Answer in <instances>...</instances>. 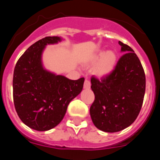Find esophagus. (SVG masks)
<instances>
[{"label":"esophagus","mask_w":160,"mask_h":160,"mask_svg":"<svg viewBox=\"0 0 160 160\" xmlns=\"http://www.w3.org/2000/svg\"><path fill=\"white\" fill-rule=\"evenodd\" d=\"M90 87V82L87 79H86L84 82V88L85 89H89Z\"/></svg>","instance_id":"1"}]
</instances>
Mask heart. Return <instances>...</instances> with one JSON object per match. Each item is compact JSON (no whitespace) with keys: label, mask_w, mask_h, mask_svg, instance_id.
Listing matches in <instances>:
<instances>
[{"label":"heart","mask_w":160,"mask_h":160,"mask_svg":"<svg viewBox=\"0 0 160 160\" xmlns=\"http://www.w3.org/2000/svg\"><path fill=\"white\" fill-rule=\"evenodd\" d=\"M117 56L113 50H107L105 52L100 51L94 54L90 61V65L94 67V73L98 77H104L109 75L116 66Z\"/></svg>","instance_id":"obj_1"}]
</instances>
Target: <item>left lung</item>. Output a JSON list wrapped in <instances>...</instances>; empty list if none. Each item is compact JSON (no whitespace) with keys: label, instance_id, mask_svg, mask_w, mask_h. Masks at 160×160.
Wrapping results in <instances>:
<instances>
[{"label":"left lung","instance_id":"left-lung-1","mask_svg":"<svg viewBox=\"0 0 160 160\" xmlns=\"http://www.w3.org/2000/svg\"><path fill=\"white\" fill-rule=\"evenodd\" d=\"M124 52L114 70L101 80L92 77L94 101L90 113L94 126L106 132H117L135 122L142 108L146 77L140 61L129 46L118 42Z\"/></svg>","mask_w":160,"mask_h":160}]
</instances>
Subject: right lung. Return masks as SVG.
<instances>
[{
  "instance_id": "right-lung-1",
  "label": "right lung",
  "mask_w": 160,
  "mask_h": 160,
  "mask_svg": "<svg viewBox=\"0 0 160 160\" xmlns=\"http://www.w3.org/2000/svg\"><path fill=\"white\" fill-rule=\"evenodd\" d=\"M58 37H46L29 46L18 59L13 72L12 95L15 109L22 122L39 131L60 123L69 103L81 93L84 78L70 80L43 69L41 55L47 44Z\"/></svg>"
}]
</instances>
